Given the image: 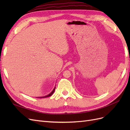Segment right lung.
<instances>
[{"label": "right lung", "mask_w": 130, "mask_h": 130, "mask_svg": "<svg viewBox=\"0 0 130 130\" xmlns=\"http://www.w3.org/2000/svg\"><path fill=\"white\" fill-rule=\"evenodd\" d=\"M55 88L56 87H55L54 88V89L53 90V91L51 92L50 94H49L48 95H46V96H41V97H38V98H46V97H49V96H52V95H53V94L54 93V91H55Z\"/></svg>", "instance_id": "add662e5"}]
</instances>
